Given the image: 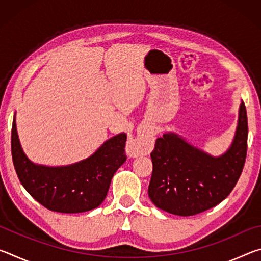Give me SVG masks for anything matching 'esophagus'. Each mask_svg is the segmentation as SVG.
Segmentation results:
<instances>
[{"instance_id":"34e87169","label":"esophagus","mask_w":261,"mask_h":261,"mask_svg":"<svg viewBox=\"0 0 261 261\" xmlns=\"http://www.w3.org/2000/svg\"><path fill=\"white\" fill-rule=\"evenodd\" d=\"M153 139L146 134H140L130 139L126 144V152L130 156H139L148 154L152 149Z\"/></svg>"}]
</instances>
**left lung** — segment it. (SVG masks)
I'll use <instances>...</instances> for the list:
<instances>
[{
	"mask_svg": "<svg viewBox=\"0 0 261 261\" xmlns=\"http://www.w3.org/2000/svg\"><path fill=\"white\" fill-rule=\"evenodd\" d=\"M244 102L233 143L220 158H212L174 134L158 138L151 153L153 171L148 196L170 214L191 216L220 204L230 194L244 168L247 151Z\"/></svg>",
	"mask_w": 261,
	"mask_h": 261,
	"instance_id": "1",
	"label": "left lung"
}]
</instances>
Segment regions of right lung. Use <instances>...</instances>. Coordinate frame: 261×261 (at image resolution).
I'll return each instance as SVG.
<instances>
[{
    "label": "right lung",
    "mask_w": 261,
    "mask_h": 261,
    "mask_svg": "<svg viewBox=\"0 0 261 261\" xmlns=\"http://www.w3.org/2000/svg\"><path fill=\"white\" fill-rule=\"evenodd\" d=\"M125 143L126 135L121 134L82 162L67 167L37 166L23 153L12 123L11 154L20 183L42 206L60 213L87 212L105 200L114 174L126 160Z\"/></svg>",
    "instance_id": "1"
}]
</instances>
